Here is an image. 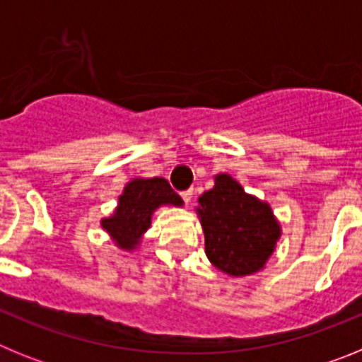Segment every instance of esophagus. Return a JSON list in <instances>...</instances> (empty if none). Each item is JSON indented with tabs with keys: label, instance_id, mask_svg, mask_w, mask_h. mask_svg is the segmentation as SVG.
Here are the masks:
<instances>
[{
	"label": "esophagus",
	"instance_id": "obj_1",
	"mask_svg": "<svg viewBox=\"0 0 362 362\" xmlns=\"http://www.w3.org/2000/svg\"><path fill=\"white\" fill-rule=\"evenodd\" d=\"M192 196H194V188H188V190L181 192V197H183V201H185V203H187V204H190Z\"/></svg>",
	"mask_w": 362,
	"mask_h": 362
}]
</instances>
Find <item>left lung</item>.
Here are the masks:
<instances>
[{
	"label": "left lung",
	"mask_w": 362,
	"mask_h": 362,
	"mask_svg": "<svg viewBox=\"0 0 362 362\" xmlns=\"http://www.w3.org/2000/svg\"><path fill=\"white\" fill-rule=\"evenodd\" d=\"M197 203L210 263L230 277L263 270L283 233L270 204L245 192L230 174L214 175V188Z\"/></svg>",
	"instance_id": "obj_1"
}]
</instances>
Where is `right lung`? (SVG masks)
<instances>
[{
  "label": "right lung",
  "mask_w": 362,
  "mask_h": 362,
  "mask_svg": "<svg viewBox=\"0 0 362 362\" xmlns=\"http://www.w3.org/2000/svg\"><path fill=\"white\" fill-rule=\"evenodd\" d=\"M183 206V199L163 177H134L123 187L117 206L101 219V228L123 252H136L159 206Z\"/></svg>",
  "instance_id": "1"
}]
</instances>
